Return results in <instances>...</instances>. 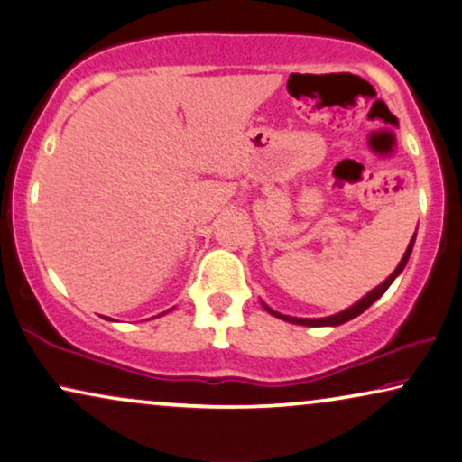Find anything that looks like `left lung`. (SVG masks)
Returning a JSON list of instances; mask_svg holds the SVG:
<instances>
[{
    "instance_id": "left-lung-1",
    "label": "left lung",
    "mask_w": 462,
    "mask_h": 462,
    "mask_svg": "<svg viewBox=\"0 0 462 462\" xmlns=\"http://www.w3.org/2000/svg\"><path fill=\"white\" fill-rule=\"evenodd\" d=\"M414 241H416V235L411 236V241H410V245H408V249H405V254H403V257H402V262L397 263V268L393 270V274L389 276V279H386L384 282H380V285H378L376 289H372L370 293L364 295V298H361L359 302L353 304V306H350V309H346V310L337 312V315H331V317H325V319H298V317H287V315H281V312H276V310H273V309H268L266 304H263V309H266V310L270 312V315H274V317L282 319V321H289V323H295V325H310V328H319V325H331V328H334V325H342V323H346V321H350V319L359 317L361 312L370 309V306H372L374 302H376V300L380 298V295H383V293L386 291V289L391 287V282L395 281L399 274H402V270L405 268V263H408L410 255H411V247H414Z\"/></svg>"
}]
</instances>
